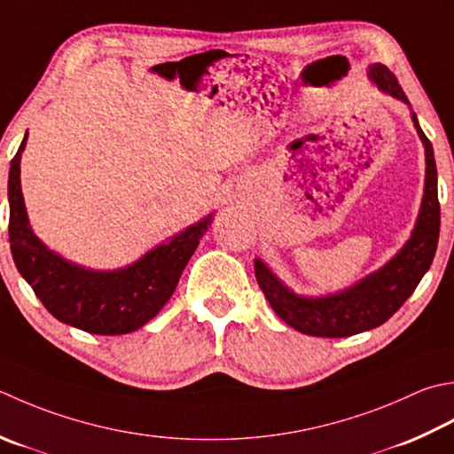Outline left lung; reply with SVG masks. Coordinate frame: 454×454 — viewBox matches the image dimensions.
<instances>
[{"mask_svg":"<svg viewBox=\"0 0 454 454\" xmlns=\"http://www.w3.org/2000/svg\"><path fill=\"white\" fill-rule=\"evenodd\" d=\"M368 76L381 92L397 98L410 106L394 73L384 65H372ZM413 126L425 147V191L411 238L384 268L354 283L352 287L326 297H301L275 278V273L262 260H255V279L271 309L295 331L310 336L342 339L384 325L402 307L423 275L431 268L437 252L441 207L437 194V165L433 145L425 136L417 115L411 114Z\"/></svg>","mask_w":454,"mask_h":454,"instance_id":"1","label":"left lung"}]
</instances>
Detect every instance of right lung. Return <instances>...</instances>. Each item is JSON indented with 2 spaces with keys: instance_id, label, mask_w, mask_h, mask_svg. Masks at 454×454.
I'll list each match as a JSON object with an SVG mask.
<instances>
[{
  "instance_id": "obj_1",
  "label": "right lung",
  "mask_w": 454,
  "mask_h": 454,
  "mask_svg": "<svg viewBox=\"0 0 454 454\" xmlns=\"http://www.w3.org/2000/svg\"><path fill=\"white\" fill-rule=\"evenodd\" d=\"M9 167V244L17 270L60 323L90 334H128L149 323L171 299L184 265L207 232L212 215L147 252L128 268L92 271L51 252L33 234L21 192V151Z\"/></svg>"
}]
</instances>
